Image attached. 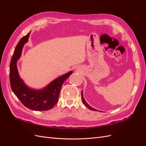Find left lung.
<instances>
[{
    "mask_svg": "<svg viewBox=\"0 0 146 146\" xmlns=\"http://www.w3.org/2000/svg\"><path fill=\"white\" fill-rule=\"evenodd\" d=\"M82 102H83V104L84 105H85L86 107H88V108L90 109L91 110H92V111H99V110H96V109H95V108H94L91 107L90 105H88V104L86 103V102L85 101V99H84V98H83V91H82Z\"/></svg>",
    "mask_w": 146,
    "mask_h": 146,
    "instance_id": "8db88e82",
    "label": "left lung"
}]
</instances>
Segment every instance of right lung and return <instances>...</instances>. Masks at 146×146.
<instances>
[{
  "instance_id": "add662e5",
  "label": "right lung",
  "mask_w": 146,
  "mask_h": 146,
  "mask_svg": "<svg viewBox=\"0 0 146 146\" xmlns=\"http://www.w3.org/2000/svg\"><path fill=\"white\" fill-rule=\"evenodd\" d=\"M30 32L23 36L16 46L10 65V80L11 90L26 107L34 111H46L52 109L58 101L61 86L72 70L55 78L40 90L29 87L18 72L17 62L20 58L24 46L29 40Z\"/></svg>"
}]
</instances>
